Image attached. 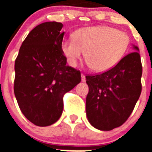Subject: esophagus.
I'll return each mask as SVG.
<instances>
[{
    "mask_svg": "<svg viewBox=\"0 0 152 152\" xmlns=\"http://www.w3.org/2000/svg\"><path fill=\"white\" fill-rule=\"evenodd\" d=\"M81 80H82V82H85L86 81V77L83 74H81Z\"/></svg>",
    "mask_w": 152,
    "mask_h": 152,
    "instance_id": "1",
    "label": "esophagus"
}]
</instances>
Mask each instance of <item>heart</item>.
I'll return each mask as SVG.
<instances>
[{
    "label": "heart",
    "mask_w": 152,
    "mask_h": 152,
    "mask_svg": "<svg viewBox=\"0 0 152 152\" xmlns=\"http://www.w3.org/2000/svg\"><path fill=\"white\" fill-rule=\"evenodd\" d=\"M130 38L125 32L106 26L77 29L72 40H65L61 51L71 66H76L83 53L94 72H104L119 62L128 50Z\"/></svg>",
    "instance_id": "b5f03b06"
}]
</instances>
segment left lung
I'll use <instances>...</instances> for the list:
<instances>
[{"label": "left lung", "mask_w": 152, "mask_h": 152, "mask_svg": "<svg viewBox=\"0 0 152 152\" xmlns=\"http://www.w3.org/2000/svg\"><path fill=\"white\" fill-rule=\"evenodd\" d=\"M126 55L106 72L86 76L89 92L86 112L89 123L108 131L125 123L141 93L142 65L139 48Z\"/></svg>", "instance_id": "8db88e82"}]
</instances>
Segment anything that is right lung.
Instances as JSON below:
<instances>
[{
	"instance_id": "obj_1",
	"label": "right lung",
	"mask_w": 152,
	"mask_h": 152,
	"mask_svg": "<svg viewBox=\"0 0 152 152\" xmlns=\"http://www.w3.org/2000/svg\"><path fill=\"white\" fill-rule=\"evenodd\" d=\"M62 26L57 22L36 26L23 42L15 62L16 100L25 117L38 126L58 120L64 94L81 81L80 71L66 65Z\"/></svg>"
}]
</instances>
